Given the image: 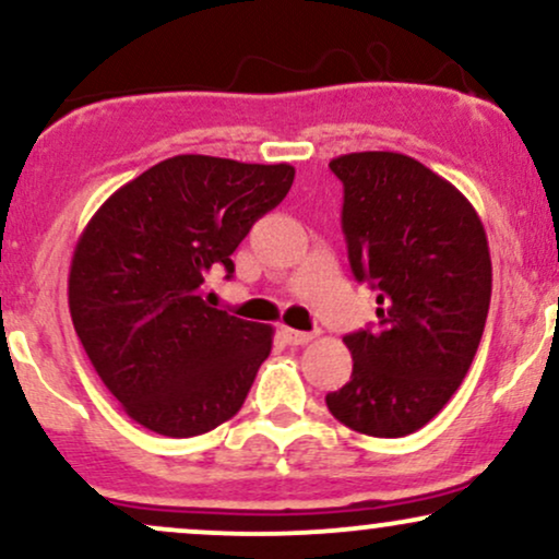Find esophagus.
<instances>
[{"label": "esophagus", "mask_w": 559, "mask_h": 559, "mask_svg": "<svg viewBox=\"0 0 559 559\" xmlns=\"http://www.w3.org/2000/svg\"><path fill=\"white\" fill-rule=\"evenodd\" d=\"M281 336H284V342L288 344V346H301V344H307V342H312V333H307V331H294V329H281Z\"/></svg>", "instance_id": "1"}]
</instances>
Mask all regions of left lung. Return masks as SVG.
<instances>
[{
  "label": "left lung",
  "mask_w": 559,
  "mask_h": 559,
  "mask_svg": "<svg viewBox=\"0 0 559 559\" xmlns=\"http://www.w3.org/2000/svg\"><path fill=\"white\" fill-rule=\"evenodd\" d=\"M329 168L344 183L342 230L357 281L378 292L376 329L344 336L352 378L331 415L378 439L415 433L460 389L491 301V258L473 204L400 152H352Z\"/></svg>",
  "instance_id": "obj_1"
}]
</instances>
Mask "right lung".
<instances>
[{"instance_id": "add662e5", "label": "right lung", "mask_w": 559, "mask_h": 559, "mask_svg": "<svg viewBox=\"0 0 559 559\" xmlns=\"http://www.w3.org/2000/svg\"><path fill=\"white\" fill-rule=\"evenodd\" d=\"M286 163L178 155L120 186L75 243L68 305L102 383L139 426L189 439L234 418L273 329L204 301L254 221L284 202Z\"/></svg>"}]
</instances>
